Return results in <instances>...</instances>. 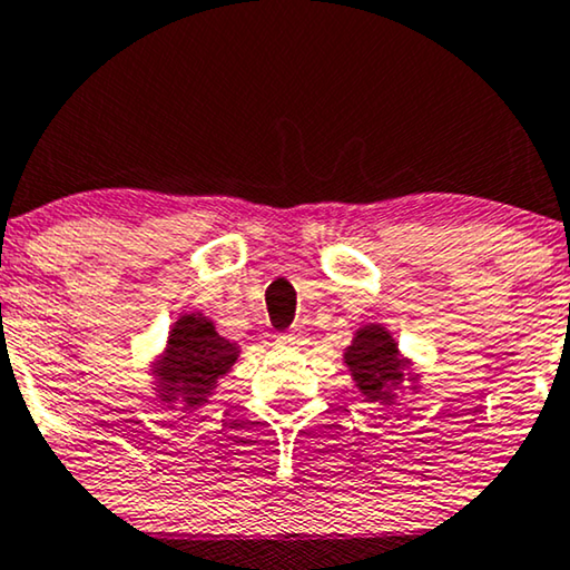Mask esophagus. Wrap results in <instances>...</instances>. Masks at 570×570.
<instances>
[{
	"label": "esophagus",
	"instance_id": "esophagus-1",
	"mask_svg": "<svg viewBox=\"0 0 570 570\" xmlns=\"http://www.w3.org/2000/svg\"><path fill=\"white\" fill-rule=\"evenodd\" d=\"M277 345L279 347H301V345H306V332L293 330V332L277 334Z\"/></svg>",
	"mask_w": 570,
	"mask_h": 570
}]
</instances>
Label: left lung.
I'll return each mask as SVG.
<instances>
[{
	"label": "left lung",
	"instance_id": "1",
	"mask_svg": "<svg viewBox=\"0 0 570 570\" xmlns=\"http://www.w3.org/2000/svg\"><path fill=\"white\" fill-rule=\"evenodd\" d=\"M345 365L368 402L394 404L400 384L417 381L415 373L407 371L410 361L400 355L394 337L381 324H365L355 332L350 347H345Z\"/></svg>",
	"mask_w": 570,
	"mask_h": 570
}]
</instances>
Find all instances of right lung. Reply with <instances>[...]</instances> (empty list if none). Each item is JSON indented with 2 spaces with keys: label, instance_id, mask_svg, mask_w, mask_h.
<instances>
[{
  "label": "right lung",
  "instance_id": "1",
  "mask_svg": "<svg viewBox=\"0 0 570 570\" xmlns=\"http://www.w3.org/2000/svg\"><path fill=\"white\" fill-rule=\"evenodd\" d=\"M238 345L217 334L205 314L194 311L176 318L163 357L155 363V392L170 410L191 412L215 394L217 381L238 361ZM184 403V409H176Z\"/></svg>",
  "mask_w": 570,
  "mask_h": 570
}]
</instances>
